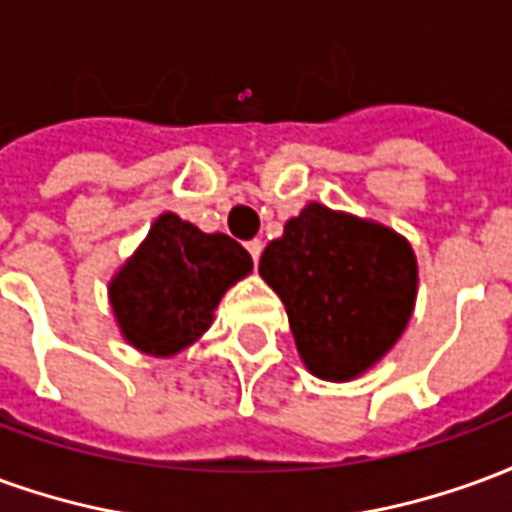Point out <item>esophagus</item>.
I'll use <instances>...</instances> for the list:
<instances>
[{"instance_id":"esophagus-1","label":"esophagus","mask_w":512,"mask_h":512,"mask_svg":"<svg viewBox=\"0 0 512 512\" xmlns=\"http://www.w3.org/2000/svg\"><path fill=\"white\" fill-rule=\"evenodd\" d=\"M246 249H249V255H252V260H260V252H263V241H260V238H255V241H249V244H246Z\"/></svg>"}]
</instances>
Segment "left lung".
I'll list each match as a JSON object with an SVG mask.
<instances>
[{
	"label": "left lung",
	"instance_id": "left-lung-1",
	"mask_svg": "<svg viewBox=\"0 0 512 512\" xmlns=\"http://www.w3.org/2000/svg\"><path fill=\"white\" fill-rule=\"evenodd\" d=\"M260 277L288 312L304 367L354 381L406 332L417 301V255L392 227L307 202L266 246Z\"/></svg>",
	"mask_w": 512,
	"mask_h": 512
}]
</instances>
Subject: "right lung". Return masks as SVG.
Returning a JSON list of instances; mask_svg holds the SVG:
<instances>
[{"mask_svg": "<svg viewBox=\"0 0 512 512\" xmlns=\"http://www.w3.org/2000/svg\"><path fill=\"white\" fill-rule=\"evenodd\" d=\"M249 271L252 255L230 235L164 211L109 279L117 329L139 354L169 359L211 329L222 296Z\"/></svg>", "mask_w": 512, "mask_h": 512, "instance_id": "1", "label": "right lung"}]
</instances>
